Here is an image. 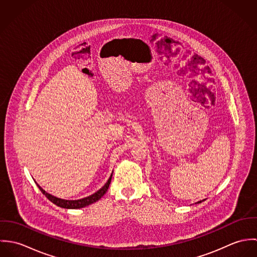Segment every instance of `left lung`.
Masks as SVG:
<instances>
[{
    "mask_svg": "<svg viewBox=\"0 0 257 257\" xmlns=\"http://www.w3.org/2000/svg\"><path fill=\"white\" fill-rule=\"evenodd\" d=\"M198 203H201V201H200V202H198Z\"/></svg>",
    "mask_w": 257,
    "mask_h": 257,
    "instance_id": "obj_1",
    "label": "left lung"
}]
</instances>
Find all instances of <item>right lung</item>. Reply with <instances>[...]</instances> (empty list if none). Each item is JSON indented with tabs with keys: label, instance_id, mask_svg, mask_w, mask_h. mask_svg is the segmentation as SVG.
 Wrapping results in <instances>:
<instances>
[{
	"label": "right lung",
	"instance_id": "1",
	"mask_svg": "<svg viewBox=\"0 0 257 257\" xmlns=\"http://www.w3.org/2000/svg\"><path fill=\"white\" fill-rule=\"evenodd\" d=\"M111 176H112V175H110L108 182L105 184L99 191H97L96 193H94L93 195H91V196H89V197H86V198H83V199H80V200H72V201H71V200H63V199L56 198V197H54V196H52V195L46 193L39 185H37V186H38V188L40 189L41 193H42L43 195H45V197H46L50 202H52L54 205H56V206H58V207H60V208H64V209H80V208H84V207H86V206H88V205H91V204L97 202L98 200H100V199L106 194V192L108 191V188H109V186H110Z\"/></svg>",
	"mask_w": 257,
	"mask_h": 257
}]
</instances>
